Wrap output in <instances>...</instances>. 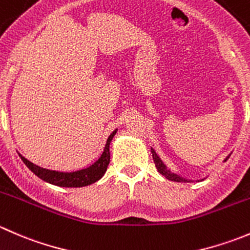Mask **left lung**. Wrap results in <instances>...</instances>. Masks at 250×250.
Masks as SVG:
<instances>
[{
    "mask_svg": "<svg viewBox=\"0 0 250 250\" xmlns=\"http://www.w3.org/2000/svg\"><path fill=\"white\" fill-rule=\"evenodd\" d=\"M151 153H152L153 162H155V166H156V168H157V170L161 174H162L163 176H166V178H167L168 180L176 181V183H191V181H193V180H191V179L184 178V176H181V175H179V174L172 172V170H170L169 168H168L167 166L165 165V162H163V161L161 160L160 156H158L157 153H156V151L153 150L152 147H151ZM230 156L231 155H229L228 157H226L225 160H224V162H226V161H228V158L230 157ZM202 180H204V179H202ZM197 181H200V180H197Z\"/></svg>",
    "mask_w": 250,
    "mask_h": 250,
    "instance_id": "obj_1",
    "label": "left lung"
}]
</instances>
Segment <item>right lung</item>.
<instances>
[{
  "label": "right lung",
  "instance_id": "1",
  "mask_svg": "<svg viewBox=\"0 0 250 250\" xmlns=\"http://www.w3.org/2000/svg\"><path fill=\"white\" fill-rule=\"evenodd\" d=\"M116 133H117V129L111 133L110 137L107 138L106 145H105L102 156L93 165L84 168V169L76 170V172H58V170L46 169V168L34 165L20 153L19 156L22 162L25 163V166L42 180L47 181L52 185L62 186V188H82V186H88L95 181L100 180L104 176L107 166L110 163V144Z\"/></svg>",
  "mask_w": 250,
  "mask_h": 250
}]
</instances>
